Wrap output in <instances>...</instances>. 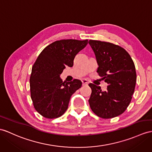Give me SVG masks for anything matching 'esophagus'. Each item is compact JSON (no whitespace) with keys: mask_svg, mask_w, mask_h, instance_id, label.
Instances as JSON below:
<instances>
[{"mask_svg":"<svg viewBox=\"0 0 152 152\" xmlns=\"http://www.w3.org/2000/svg\"><path fill=\"white\" fill-rule=\"evenodd\" d=\"M82 83H83V85H86V84H88V80L86 79L82 80Z\"/></svg>","mask_w":152,"mask_h":152,"instance_id":"obj_1","label":"esophagus"}]
</instances>
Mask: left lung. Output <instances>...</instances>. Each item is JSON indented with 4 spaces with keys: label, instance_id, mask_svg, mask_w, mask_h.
<instances>
[{
    "label": "left lung",
    "instance_id": "8db88e82",
    "mask_svg": "<svg viewBox=\"0 0 152 152\" xmlns=\"http://www.w3.org/2000/svg\"><path fill=\"white\" fill-rule=\"evenodd\" d=\"M99 67L97 72L108 83L107 90L89 84L91 94L89 104L93 112L102 119L119 116L126 110L134 93L137 75L130 55L115 44L90 40Z\"/></svg>",
    "mask_w": 152,
    "mask_h": 152
}]
</instances>
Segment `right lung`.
<instances>
[{
	"mask_svg": "<svg viewBox=\"0 0 152 152\" xmlns=\"http://www.w3.org/2000/svg\"><path fill=\"white\" fill-rule=\"evenodd\" d=\"M88 42V40H57L44 48L37 58L29 79L31 98L35 109L44 117L62 115L71 96L82 86L78 79L62 82L60 75L66 66L72 67L75 55Z\"/></svg>",
	"mask_w": 152,
	"mask_h": 152,
	"instance_id": "obj_1",
	"label": "right lung"
}]
</instances>
